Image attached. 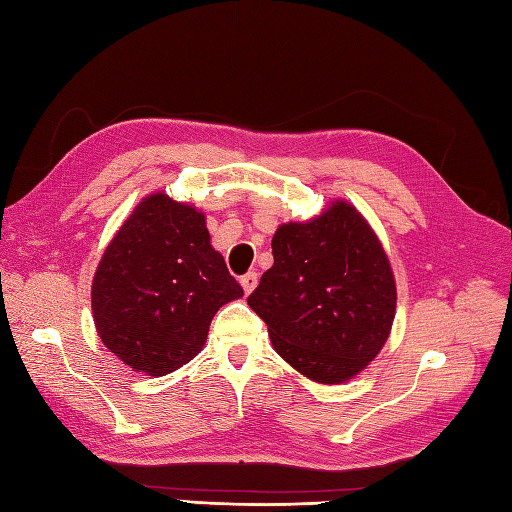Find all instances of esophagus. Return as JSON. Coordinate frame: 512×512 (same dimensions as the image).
<instances>
[{
  "label": "esophagus",
  "instance_id": "1",
  "mask_svg": "<svg viewBox=\"0 0 512 512\" xmlns=\"http://www.w3.org/2000/svg\"><path fill=\"white\" fill-rule=\"evenodd\" d=\"M257 279H259V275H257V273H248V275H244L242 279H239V284H242V288H244L246 295H250V292L255 290V286H257Z\"/></svg>",
  "mask_w": 512,
  "mask_h": 512
}]
</instances>
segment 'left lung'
Listing matches in <instances>:
<instances>
[{"mask_svg": "<svg viewBox=\"0 0 512 512\" xmlns=\"http://www.w3.org/2000/svg\"><path fill=\"white\" fill-rule=\"evenodd\" d=\"M275 264L248 306L275 352L321 385L358 376L383 350L396 317V279L378 235L347 200L273 235Z\"/></svg>", "mask_w": 512, "mask_h": 512, "instance_id": "obj_1", "label": "left lung"}]
</instances>
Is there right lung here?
Instances as JSON below:
<instances>
[{"mask_svg": "<svg viewBox=\"0 0 512 512\" xmlns=\"http://www.w3.org/2000/svg\"><path fill=\"white\" fill-rule=\"evenodd\" d=\"M244 297L193 204L149 193L107 244L92 279L103 345L145 376H167L202 352L224 303Z\"/></svg>", "mask_w": 512, "mask_h": 512, "instance_id": "right-lung-1", "label": "right lung"}]
</instances>
